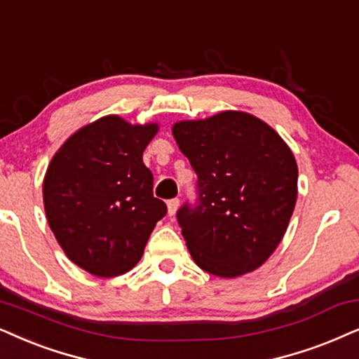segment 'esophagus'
I'll return each instance as SVG.
<instances>
[{"label": "esophagus", "instance_id": "1", "mask_svg": "<svg viewBox=\"0 0 359 359\" xmlns=\"http://www.w3.org/2000/svg\"><path fill=\"white\" fill-rule=\"evenodd\" d=\"M166 204H168V214H170V216H173V214L176 212V209H178V206H180V199L178 198L170 199V201Z\"/></svg>", "mask_w": 359, "mask_h": 359}]
</instances>
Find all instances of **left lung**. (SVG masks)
I'll use <instances>...</instances> for the list:
<instances>
[{"instance_id":"obj_1","label":"left lung","mask_w":359,"mask_h":359,"mask_svg":"<svg viewBox=\"0 0 359 359\" xmlns=\"http://www.w3.org/2000/svg\"><path fill=\"white\" fill-rule=\"evenodd\" d=\"M171 130L198 175V206L176 214L191 257L224 278L259 269L280 244L297 203L292 150L248 111L181 120Z\"/></svg>"}]
</instances>
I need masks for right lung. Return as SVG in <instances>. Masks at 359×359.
I'll list each match as a JSON object with an SVG mask.
<instances>
[{
    "label": "right lung",
    "instance_id": "obj_1",
    "mask_svg": "<svg viewBox=\"0 0 359 359\" xmlns=\"http://www.w3.org/2000/svg\"><path fill=\"white\" fill-rule=\"evenodd\" d=\"M158 123L107 115L66 140L43 183L46 217L64 254L97 277L132 271L166 214L143 151Z\"/></svg>",
    "mask_w": 359,
    "mask_h": 359
}]
</instances>
